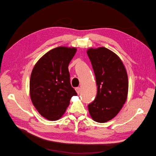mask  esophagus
<instances>
[{
  "label": "esophagus",
  "instance_id": "1",
  "mask_svg": "<svg viewBox=\"0 0 156 156\" xmlns=\"http://www.w3.org/2000/svg\"><path fill=\"white\" fill-rule=\"evenodd\" d=\"M75 90H76L77 94H79L80 92H81V88H80V87H77L76 88H75Z\"/></svg>",
  "mask_w": 156,
  "mask_h": 156
}]
</instances>
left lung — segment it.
Returning <instances> with one entry per match:
<instances>
[{
	"instance_id": "1",
	"label": "left lung",
	"mask_w": 156,
	"mask_h": 156,
	"mask_svg": "<svg viewBox=\"0 0 156 156\" xmlns=\"http://www.w3.org/2000/svg\"><path fill=\"white\" fill-rule=\"evenodd\" d=\"M87 55L96 76L97 96L88 105L92 119L105 123L115 118L124 105L128 94V77L122 61L104 47L89 48Z\"/></svg>"
}]
</instances>
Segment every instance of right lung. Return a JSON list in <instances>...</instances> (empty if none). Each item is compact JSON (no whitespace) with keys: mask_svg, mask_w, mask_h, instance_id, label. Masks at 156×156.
<instances>
[{"mask_svg":"<svg viewBox=\"0 0 156 156\" xmlns=\"http://www.w3.org/2000/svg\"><path fill=\"white\" fill-rule=\"evenodd\" d=\"M77 48L61 46L37 60L30 79V96L40 114L50 121L59 120L77 94L70 84L68 65Z\"/></svg>","mask_w":156,"mask_h":156,"instance_id":"add662e5","label":"right lung"}]
</instances>
